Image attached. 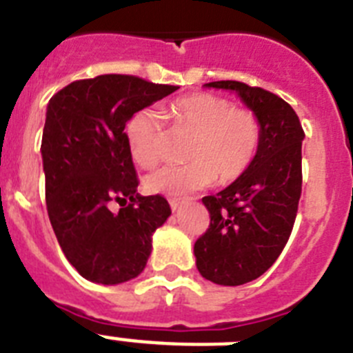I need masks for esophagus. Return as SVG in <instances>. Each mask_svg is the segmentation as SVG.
<instances>
[{
	"mask_svg": "<svg viewBox=\"0 0 353 353\" xmlns=\"http://www.w3.org/2000/svg\"><path fill=\"white\" fill-rule=\"evenodd\" d=\"M183 201L182 199H176V198H173V199H170V207H171V210H179L180 208V205H182Z\"/></svg>",
	"mask_w": 353,
	"mask_h": 353,
	"instance_id": "34e87169",
	"label": "esophagus"
}]
</instances>
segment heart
<instances>
[{
  "label": "heart",
  "instance_id": "obj_1",
  "mask_svg": "<svg viewBox=\"0 0 353 353\" xmlns=\"http://www.w3.org/2000/svg\"><path fill=\"white\" fill-rule=\"evenodd\" d=\"M173 129L191 134L185 164L164 166L150 173L145 187L154 194L182 196L210 185L215 179L230 183L252 164L261 143V123L251 109L199 92L180 97L170 105ZM132 159L143 168L157 166L164 145V118L155 109L134 113L125 127Z\"/></svg>",
  "mask_w": 353,
  "mask_h": 353
}]
</instances>
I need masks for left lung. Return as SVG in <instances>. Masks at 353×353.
Returning <instances> with one entry per match:
<instances>
[{"label": "left lung", "instance_id": "left-lung-1", "mask_svg": "<svg viewBox=\"0 0 353 353\" xmlns=\"http://www.w3.org/2000/svg\"><path fill=\"white\" fill-rule=\"evenodd\" d=\"M208 88L233 90L261 123L258 154L240 179L205 196L210 226L196 240L199 274L224 286L252 281L285 249L302 192V130L292 105L276 93L240 81H214Z\"/></svg>", "mask_w": 353, "mask_h": 353}]
</instances>
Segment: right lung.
Returning a JSON list of instances; mask_svg holds the SVG:
<instances>
[{
	"label": "right lung",
	"mask_w": 353,
	"mask_h": 353,
	"mask_svg": "<svg viewBox=\"0 0 353 353\" xmlns=\"http://www.w3.org/2000/svg\"><path fill=\"white\" fill-rule=\"evenodd\" d=\"M176 90L104 74L74 81L49 101L40 146L49 221L67 260L88 281L118 285L139 276L152 235L171 215L164 196L136 192L125 123Z\"/></svg>",
	"instance_id": "1"
}]
</instances>
